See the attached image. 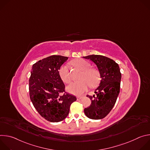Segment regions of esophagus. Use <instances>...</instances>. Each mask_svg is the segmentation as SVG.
Listing matches in <instances>:
<instances>
[{"mask_svg":"<svg viewBox=\"0 0 150 150\" xmlns=\"http://www.w3.org/2000/svg\"><path fill=\"white\" fill-rule=\"evenodd\" d=\"M82 98V96H78V97H77V100H81Z\"/></svg>","mask_w":150,"mask_h":150,"instance_id":"esophagus-1","label":"esophagus"}]
</instances>
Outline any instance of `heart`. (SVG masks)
<instances>
[{"label": "heart", "mask_w": 150, "mask_h": 150, "mask_svg": "<svg viewBox=\"0 0 150 150\" xmlns=\"http://www.w3.org/2000/svg\"><path fill=\"white\" fill-rule=\"evenodd\" d=\"M72 65L82 71L79 79V81L71 83L67 87V90L70 93L75 95H81L87 91L89 85L94 87L99 83L100 75L98 72L94 69L90 68V63L85 60L78 59L72 62ZM59 74L61 79L66 83H69L71 81V75L69 68L67 65L62 66L59 70Z\"/></svg>", "instance_id": "1"}]
</instances>
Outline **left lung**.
I'll return each mask as SVG.
<instances>
[{"mask_svg": "<svg viewBox=\"0 0 150 150\" xmlns=\"http://www.w3.org/2000/svg\"><path fill=\"white\" fill-rule=\"evenodd\" d=\"M97 65L101 77L100 86L93 96L87 95L91 101L84 113L91 119H101L108 115L115 105L120 92L121 73L118 64L113 60L101 55L83 57Z\"/></svg>", "mask_w": 150, "mask_h": 150, "instance_id": "8db88e82", "label": "left lung"}]
</instances>
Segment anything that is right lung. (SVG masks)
Segmentation results:
<instances>
[{"instance_id":"add662e5","label":"right lung","mask_w":150,"mask_h":150,"mask_svg":"<svg viewBox=\"0 0 150 150\" xmlns=\"http://www.w3.org/2000/svg\"><path fill=\"white\" fill-rule=\"evenodd\" d=\"M68 59L60 55L50 56L34 63L31 71L30 99L38 113L51 122L65 119L71 104L76 100L75 96L65 91L59 74L60 67Z\"/></svg>"}]
</instances>
